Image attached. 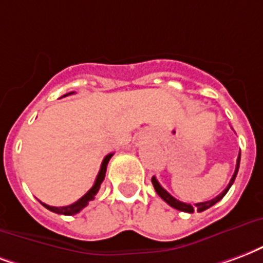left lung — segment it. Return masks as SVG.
I'll list each match as a JSON object with an SVG mask.
<instances>
[{
    "instance_id": "obj_1",
    "label": "left lung",
    "mask_w": 263,
    "mask_h": 263,
    "mask_svg": "<svg viewBox=\"0 0 263 263\" xmlns=\"http://www.w3.org/2000/svg\"><path fill=\"white\" fill-rule=\"evenodd\" d=\"M240 156L241 153L238 155V159H237V164H235V171L234 174H233V177H231L230 182H229V185L226 186V190L221 194H219V195L216 196V198H213V199H211V201H206V202H199V203H195V206H192L191 203H185V202H181L178 201V199H176L174 196H171L168 192L163 188V186L159 184V181L156 180V177H152V184H153V186H155V190H156L157 195L160 196L161 199L164 202H167L168 205L171 206V208H174V209H177V211H181V212H186V213H194V211H198V212H203L206 211V209H209L211 206H213L215 203H217V202L220 201L221 198L227 194V191L230 190V186L233 185V182H234L235 177H237V173H238V167H240Z\"/></svg>"
}]
</instances>
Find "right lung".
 Masks as SVG:
<instances>
[{
  "label": "right lung",
  "mask_w": 263,
  "mask_h": 263,
  "mask_svg": "<svg viewBox=\"0 0 263 263\" xmlns=\"http://www.w3.org/2000/svg\"><path fill=\"white\" fill-rule=\"evenodd\" d=\"M72 93L73 92L67 93V95H64V97L68 96V95H72ZM112 155H114V153H110V155H107V156L104 157V160H103L102 167H100V171H99V174H97L95 184H93L92 188H90V190H89V191H87L82 198H81V199H78L77 202H73L72 205L60 206V208H57V206L46 205V203H43V206H44V208H47L48 211L54 212V213H58V215H67V216L75 215V213H78V212L82 211L85 206H87L89 202L95 199V195H96L97 192H99V190H100V185H102L103 180H104V176H106L107 164H108V161H110Z\"/></svg>",
  "instance_id": "right-lung-1"
}]
</instances>
